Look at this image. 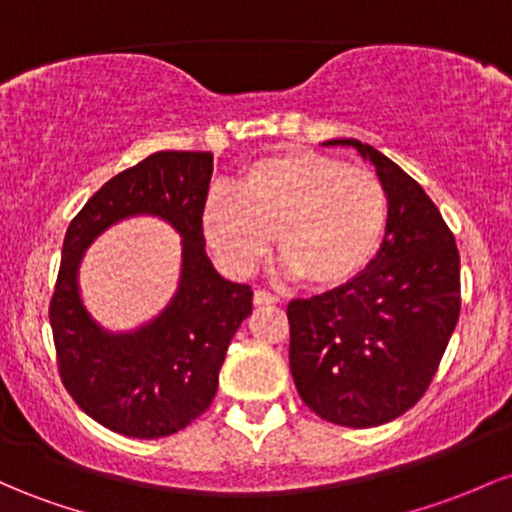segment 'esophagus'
<instances>
[{
  "label": "esophagus",
  "mask_w": 512,
  "mask_h": 512,
  "mask_svg": "<svg viewBox=\"0 0 512 512\" xmlns=\"http://www.w3.org/2000/svg\"><path fill=\"white\" fill-rule=\"evenodd\" d=\"M252 301H255L257 306H272V303H277L279 299L274 294H269L267 289H255V296H252Z\"/></svg>",
  "instance_id": "obj_1"
}]
</instances>
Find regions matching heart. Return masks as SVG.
Wrapping results in <instances>:
<instances>
[{
    "instance_id": "1",
    "label": "heart",
    "mask_w": 512,
    "mask_h": 512,
    "mask_svg": "<svg viewBox=\"0 0 512 512\" xmlns=\"http://www.w3.org/2000/svg\"><path fill=\"white\" fill-rule=\"evenodd\" d=\"M389 228V196L372 170L311 150L247 165L235 194L213 192L201 233L230 272L245 274L274 233L279 260L316 291H335L367 272Z\"/></svg>"
}]
</instances>
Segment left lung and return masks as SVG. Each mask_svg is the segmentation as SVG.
I'll list each match as a JSON object with an SVG mask.
<instances>
[{
  "instance_id": "1",
  "label": "left lung",
  "mask_w": 512,
  "mask_h": 512,
  "mask_svg": "<svg viewBox=\"0 0 512 512\" xmlns=\"http://www.w3.org/2000/svg\"><path fill=\"white\" fill-rule=\"evenodd\" d=\"M389 196V228L376 260L342 289L294 299L289 367L299 396L323 420L374 428L428 391L459 320V250L413 177L359 140Z\"/></svg>"
}]
</instances>
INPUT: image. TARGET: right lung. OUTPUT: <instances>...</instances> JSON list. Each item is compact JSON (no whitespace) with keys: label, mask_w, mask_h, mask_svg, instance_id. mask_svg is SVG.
<instances>
[{"label":"right lung","mask_w":512,"mask_h":512,"mask_svg":"<svg viewBox=\"0 0 512 512\" xmlns=\"http://www.w3.org/2000/svg\"><path fill=\"white\" fill-rule=\"evenodd\" d=\"M211 153L162 150L104 184L65 233L50 328L60 379L89 418L126 437L155 440L187 428L211 406L235 330L252 313V289L223 279L206 257L201 209ZM150 212L183 235V277L171 306L133 334H106L81 306L76 267L99 232Z\"/></svg>","instance_id":"right-lung-1"}]
</instances>
